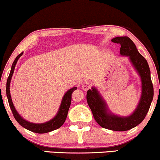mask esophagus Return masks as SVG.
Returning a JSON list of instances; mask_svg holds the SVG:
<instances>
[{
  "label": "esophagus",
  "instance_id": "1",
  "mask_svg": "<svg viewBox=\"0 0 160 160\" xmlns=\"http://www.w3.org/2000/svg\"><path fill=\"white\" fill-rule=\"evenodd\" d=\"M92 86V83L89 81H85L82 82V88L84 91H87L88 89H90Z\"/></svg>",
  "mask_w": 160,
  "mask_h": 160
}]
</instances>
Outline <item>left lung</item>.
<instances>
[{
    "label": "left lung",
    "instance_id": "obj_1",
    "mask_svg": "<svg viewBox=\"0 0 160 160\" xmlns=\"http://www.w3.org/2000/svg\"><path fill=\"white\" fill-rule=\"evenodd\" d=\"M112 42L120 44V54L129 57L130 61L140 75L142 93L138 105L132 114L126 117H121L108 111L105 102L94 87L87 91L86 100L94 119L99 126L113 131H127L137 126L144 120L153 101V86L148 62L138 51L132 40L128 37H117L112 39Z\"/></svg>",
    "mask_w": 160,
    "mask_h": 160
}]
</instances>
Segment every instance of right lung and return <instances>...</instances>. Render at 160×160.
Masks as SVG:
<instances>
[{
	"mask_svg": "<svg viewBox=\"0 0 160 160\" xmlns=\"http://www.w3.org/2000/svg\"><path fill=\"white\" fill-rule=\"evenodd\" d=\"M22 53L23 52L20 53L19 56H17V57H16V59L14 60L13 63H12V68H11L10 75H9L8 78H7V87H6L7 96V99H8L9 104H10V109L11 111H12V114H13L14 118L16 119V120L17 121V122H19L22 127L26 128L28 130H29V131L33 132H36L39 134L47 133V132H49L53 131V130H56L57 128H59L62 125L64 124L66 118H67L68 112L69 108L70 106H71V95H72L73 92L76 90L78 88L77 87L72 88V89H69V90L65 93V95H64L63 98H62L61 105H60L58 113H57L56 117H55L53 119H52L51 120H49L47 122H44V123H40V124L32 123V122H28V121L25 120L22 117H21V116L17 113V111H16L15 108H14L13 106V104H12V99H11V95L10 92V85L11 78H12V74H13L14 69H15V66L16 65V63H17L18 59H19V57L22 55Z\"/></svg>",
	"mask_w": 160,
	"mask_h": 160,
	"instance_id": "right-lung-1",
	"label": "right lung"
}]
</instances>
